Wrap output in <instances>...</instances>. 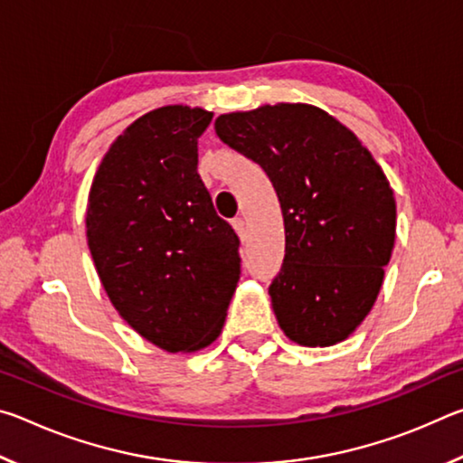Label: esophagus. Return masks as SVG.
I'll return each mask as SVG.
<instances>
[{
	"label": "esophagus",
	"mask_w": 463,
	"mask_h": 463,
	"mask_svg": "<svg viewBox=\"0 0 463 463\" xmlns=\"http://www.w3.org/2000/svg\"><path fill=\"white\" fill-rule=\"evenodd\" d=\"M232 229H234V232H237L242 241H245V237H247V224H245V221H242V218H234Z\"/></svg>",
	"instance_id": "esophagus-1"
}]
</instances>
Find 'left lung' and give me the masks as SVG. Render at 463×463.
I'll return each instance as SVG.
<instances>
[{
    "instance_id": "8db88e82",
    "label": "left lung",
    "mask_w": 463,
    "mask_h": 463,
    "mask_svg": "<svg viewBox=\"0 0 463 463\" xmlns=\"http://www.w3.org/2000/svg\"><path fill=\"white\" fill-rule=\"evenodd\" d=\"M216 135L265 169L286 229L269 296L304 347H331L370 315L396 239V200L367 146L325 109L260 106L221 114Z\"/></svg>"
}]
</instances>
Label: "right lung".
Wrapping results in <instances>:
<instances>
[{"instance_id": "1", "label": "right lung", "mask_w": 463, "mask_h": 463, "mask_svg": "<svg viewBox=\"0 0 463 463\" xmlns=\"http://www.w3.org/2000/svg\"><path fill=\"white\" fill-rule=\"evenodd\" d=\"M213 112L163 106L109 145L88 198V245L109 302L169 354H194L222 331L241 276L239 237L198 175Z\"/></svg>"}]
</instances>
